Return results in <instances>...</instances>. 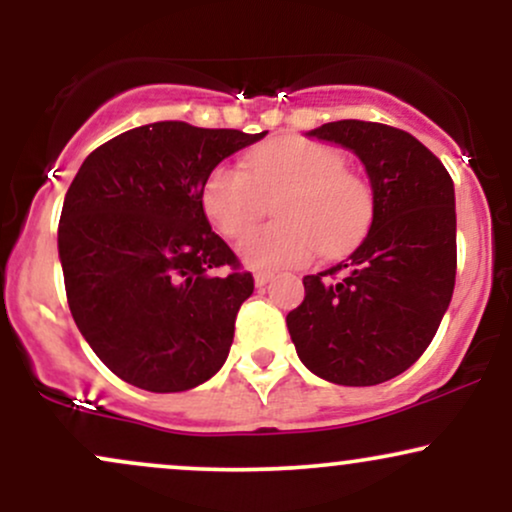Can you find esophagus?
<instances>
[{"label": "esophagus", "instance_id": "1", "mask_svg": "<svg viewBox=\"0 0 512 512\" xmlns=\"http://www.w3.org/2000/svg\"><path fill=\"white\" fill-rule=\"evenodd\" d=\"M269 281H272V274H269V272H257L255 274V284L257 286H267Z\"/></svg>", "mask_w": 512, "mask_h": 512}]
</instances>
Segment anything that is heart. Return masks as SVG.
<instances>
[{"instance_id":"1","label":"heart","mask_w":512,"mask_h":512,"mask_svg":"<svg viewBox=\"0 0 512 512\" xmlns=\"http://www.w3.org/2000/svg\"><path fill=\"white\" fill-rule=\"evenodd\" d=\"M344 151L301 137L274 139L248 156V170L221 163L207 175L202 207L223 238H240L275 202L277 223L240 240L250 269L301 267L317 250L354 248L373 221V190L346 168Z\"/></svg>"}]
</instances>
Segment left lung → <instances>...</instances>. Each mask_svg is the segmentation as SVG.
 I'll return each instance as SVG.
<instances>
[{
	"mask_svg": "<svg viewBox=\"0 0 512 512\" xmlns=\"http://www.w3.org/2000/svg\"><path fill=\"white\" fill-rule=\"evenodd\" d=\"M310 137L361 158L375 211L349 260L303 276V303L286 315L291 342L305 368L330 383H385L419 361L450 305L455 187L440 158L404 129L339 120Z\"/></svg>",
	"mask_w": 512,
	"mask_h": 512,
	"instance_id": "left-lung-1",
	"label": "left lung"
}]
</instances>
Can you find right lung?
<instances>
[{
  "mask_svg": "<svg viewBox=\"0 0 512 512\" xmlns=\"http://www.w3.org/2000/svg\"><path fill=\"white\" fill-rule=\"evenodd\" d=\"M264 134L151 122L81 163L57 228L64 289L88 346L125 383L185 392L226 361L255 279L211 231L202 187Z\"/></svg>",
  "mask_w": 512,
  "mask_h": 512,
  "instance_id": "obj_1",
  "label": "right lung"
}]
</instances>
